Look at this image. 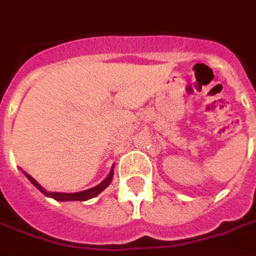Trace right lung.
I'll use <instances>...</instances> for the list:
<instances>
[{
  "label": "right lung",
  "instance_id": "1",
  "mask_svg": "<svg viewBox=\"0 0 256 256\" xmlns=\"http://www.w3.org/2000/svg\"><path fill=\"white\" fill-rule=\"evenodd\" d=\"M24 176L27 178H28V181H30L34 186H36L40 192H42L45 196H48V198H54V200H58V202H84V200H89V198H96L97 194H100L104 189L111 184L112 181V177H114V168H112L111 172H110V174H108V177L102 181L101 184H98L97 186H94V188H90L88 189V190H82V192H75V193H62V192H48V190H45V189L42 188L40 184L36 182L34 178L31 177L30 174H27V172H24Z\"/></svg>",
  "mask_w": 256,
  "mask_h": 256
}]
</instances>
